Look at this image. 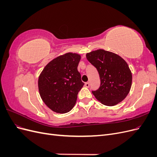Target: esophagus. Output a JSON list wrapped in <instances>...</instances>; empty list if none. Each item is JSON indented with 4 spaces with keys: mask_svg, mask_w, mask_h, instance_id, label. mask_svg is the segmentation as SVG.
I'll list each match as a JSON object with an SVG mask.
<instances>
[{
    "mask_svg": "<svg viewBox=\"0 0 157 157\" xmlns=\"http://www.w3.org/2000/svg\"><path fill=\"white\" fill-rule=\"evenodd\" d=\"M85 86H86V88H89L90 87V83L88 82H86V83H85Z\"/></svg>",
    "mask_w": 157,
    "mask_h": 157,
    "instance_id": "esophagus-1",
    "label": "esophagus"
}]
</instances>
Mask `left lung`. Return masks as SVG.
Here are the masks:
<instances>
[{"label": "left lung", "instance_id": "obj_1", "mask_svg": "<svg viewBox=\"0 0 157 157\" xmlns=\"http://www.w3.org/2000/svg\"><path fill=\"white\" fill-rule=\"evenodd\" d=\"M86 58L97 69L100 77V87L92 92L98 100L107 106H114L124 100L132 81L131 71L125 60L101 49L88 53Z\"/></svg>", "mask_w": 157, "mask_h": 157}]
</instances>
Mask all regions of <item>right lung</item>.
Instances as JSON below:
<instances>
[{"instance_id": "add662e5", "label": "right lung", "mask_w": 157, "mask_h": 157, "mask_svg": "<svg viewBox=\"0 0 157 157\" xmlns=\"http://www.w3.org/2000/svg\"><path fill=\"white\" fill-rule=\"evenodd\" d=\"M80 56L67 53L52 60L40 73L38 86L42 101L52 111L66 113L75 106L84 83L77 67Z\"/></svg>"}]
</instances>
